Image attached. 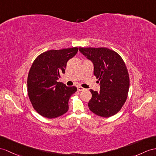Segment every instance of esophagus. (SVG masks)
I'll use <instances>...</instances> for the list:
<instances>
[{
	"label": "esophagus",
	"mask_w": 156,
	"mask_h": 156,
	"mask_svg": "<svg viewBox=\"0 0 156 156\" xmlns=\"http://www.w3.org/2000/svg\"><path fill=\"white\" fill-rule=\"evenodd\" d=\"M77 90H79V91H81V90H85V89L84 88H83V87H77Z\"/></svg>",
	"instance_id": "obj_1"
}]
</instances>
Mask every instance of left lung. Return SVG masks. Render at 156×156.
Returning a JSON list of instances; mask_svg holds the SVG:
<instances>
[{"label": "left lung", "mask_w": 156, "mask_h": 156, "mask_svg": "<svg viewBox=\"0 0 156 156\" xmlns=\"http://www.w3.org/2000/svg\"><path fill=\"white\" fill-rule=\"evenodd\" d=\"M93 64V73L100 82V90L90 89L88 106L91 112L102 117L115 115L127 98L130 79L126 65L115 51L107 48H79Z\"/></svg>", "instance_id": "left-lung-1"}]
</instances>
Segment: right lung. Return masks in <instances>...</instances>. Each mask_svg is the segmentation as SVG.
Masks as SVG:
<instances>
[{
    "mask_svg": "<svg viewBox=\"0 0 156 156\" xmlns=\"http://www.w3.org/2000/svg\"><path fill=\"white\" fill-rule=\"evenodd\" d=\"M77 51V48L49 50L33 62L28 76V94L34 108L42 116L54 119L69 109L68 102L77 87H67L58 80Z\"/></svg>",
    "mask_w": 156,
    "mask_h": 156,
    "instance_id": "obj_1",
    "label": "right lung"
}]
</instances>
